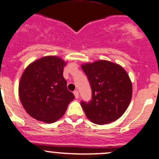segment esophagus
I'll use <instances>...</instances> for the list:
<instances>
[{
	"label": "esophagus",
	"instance_id": "esophagus-1",
	"mask_svg": "<svg viewBox=\"0 0 159 159\" xmlns=\"http://www.w3.org/2000/svg\"><path fill=\"white\" fill-rule=\"evenodd\" d=\"M74 96H75V98H77V99H78V97H79V93H78V90H77V89L74 90Z\"/></svg>",
	"mask_w": 159,
	"mask_h": 159
}]
</instances>
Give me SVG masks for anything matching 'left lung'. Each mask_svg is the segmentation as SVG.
I'll use <instances>...</instances> for the list:
<instances>
[{
    "instance_id": "left-lung-1",
    "label": "left lung",
    "mask_w": 159,
    "mask_h": 159,
    "mask_svg": "<svg viewBox=\"0 0 159 159\" xmlns=\"http://www.w3.org/2000/svg\"><path fill=\"white\" fill-rule=\"evenodd\" d=\"M92 89L89 102L81 101L87 118L97 124L116 120L128 108L132 85L123 67L108 61H97L81 66Z\"/></svg>"
}]
</instances>
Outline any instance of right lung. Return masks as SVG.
<instances>
[{
  "label": "right lung",
  "instance_id": "add662e5",
  "mask_svg": "<svg viewBox=\"0 0 159 159\" xmlns=\"http://www.w3.org/2000/svg\"><path fill=\"white\" fill-rule=\"evenodd\" d=\"M65 65L58 57L47 56L30 64L23 73L20 99L27 112L37 120L55 122L74 99L63 78Z\"/></svg>",
  "mask_w": 159,
  "mask_h": 159
}]
</instances>
